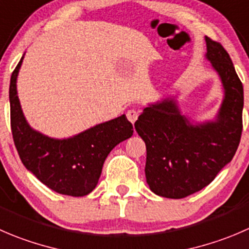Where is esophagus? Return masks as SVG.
Segmentation results:
<instances>
[{"instance_id":"esophagus-1","label":"esophagus","mask_w":249,"mask_h":249,"mask_svg":"<svg viewBox=\"0 0 249 249\" xmlns=\"http://www.w3.org/2000/svg\"><path fill=\"white\" fill-rule=\"evenodd\" d=\"M126 117H127V119L130 120V123L135 124V122H136L137 118H139V112L135 109H130V110H127Z\"/></svg>"}]
</instances>
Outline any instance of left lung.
<instances>
[{"instance_id":"1","label":"left lung","mask_w":249,"mask_h":249,"mask_svg":"<svg viewBox=\"0 0 249 249\" xmlns=\"http://www.w3.org/2000/svg\"><path fill=\"white\" fill-rule=\"evenodd\" d=\"M206 59L218 74L223 101L214 119L196 122L182 114L176 96L148 103L135 123L146 143V181L152 192L183 198L201 191L231 161L242 134L243 86L229 53L204 37Z\"/></svg>"}]
</instances>
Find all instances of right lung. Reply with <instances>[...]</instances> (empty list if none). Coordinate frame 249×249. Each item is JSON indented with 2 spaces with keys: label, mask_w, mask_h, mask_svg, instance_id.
Returning a JSON list of instances; mask_svg holds the SVG:
<instances>
[{
  "label": "right lung",
  "mask_w": 249,
  "mask_h": 249,
  "mask_svg": "<svg viewBox=\"0 0 249 249\" xmlns=\"http://www.w3.org/2000/svg\"><path fill=\"white\" fill-rule=\"evenodd\" d=\"M24 54L9 84L11 127L24 166L57 194L83 197L93 191L103 163L120 142L132 136V124L123 114L64 139L50 137L33 129L21 109L17 79Z\"/></svg>",
  "instance_id": "1"
}]
</instances>
